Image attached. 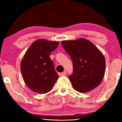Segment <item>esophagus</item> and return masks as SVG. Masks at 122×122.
Here are the masks:
<instances>
[{
  "label": "esophagus",
  "mask_w": 122,
  "mask_h": 122,
  "mask_svg": "<svg viewBox=\"0 0 122 122\" xmlns=\"http://www.w3.org/2000/svg\"><path fill=\"white\" fill-rule=\"evenodd\" d=\"M66 71H63V72L61 73V76H66Z\"/></svg>",
  "instance_id": "34e87169"
}]
</instances>
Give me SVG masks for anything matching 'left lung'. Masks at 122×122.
I'll list each match as a JSON object with an SVG mask.
<instances>
[{
    "label": "left lung",
    "instance_id": "obj_1",
    "mask_svg": "<svg viewBox=\"0 0 122 122\" xmlns=\"http://www.w3.org/2000/svg\"><path fill=\"white\" fill-rule=\"evenodd\" d=\"M61 45L73 61V72L69 78L73 88L85 93L98 86L106 71V60L99 49L84 38L63 41Z\"/></svg>",
    "mask_w": 122,
    "mask_h": 122
}]
</instances>
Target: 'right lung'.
Returning a JSON list of instances; mask_svg holds the SVG:
<instances>
[{"instance_id": "right-lung-1", "label": "right lung", "mask_w": 122, "mask_h": 122, "mask_svg": "<svg viewBox=\"0 0 122 122\" xmlns=\"http://www.w3.org/2000/svg\"><path fill=\"white\" fill-rule=\"evenodd\" d=\"M59 44L56 41L38 39L25 53L20 64L21 75L25 84L34 92H49L59 78L49 56Z\"/></svg>"}]
</instances>
